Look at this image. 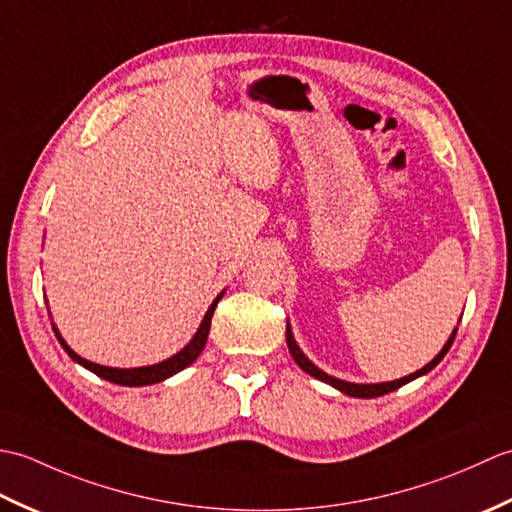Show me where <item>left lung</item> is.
Returning <instances> with one entry per match:
<instances>
[{
    "label": "left lung",
    "mask_w": 512,
    "mask_h": 512,
    "mask_svg": "<svg viewBox=\"0 0 512 512\" xmlns=\"http://www.w3.org/2000/svg\"><path fill=\"white\" fill-rule=\"evenodd\" d=\"M455 334H458V328L453 330V334L449 336L447 345L442 347V352H440L436 358H433V361H431L429 365H424L422 369H418V372H413V374H409V376H405V378L391 380V383H376V385H356V383H345V380H339V378H332V376H328V374H325V372H321V369H319L317 365H312V363L308 361V358L303 356V352L299 350V347H297L295 339H292L290 325H286V343H288V350H290L292 358H295V361H297V365L303 369V372H308L310 376L319 378V380H323V383H328V385H332V387H336V389H341L343 394H347V396H354V398H378V396H385V394H389V391H394V389H398V387H402V385H407L409 380H413V378H418V376H422V374L431 372V369L436 367V365L442 361L444 354L449 352V347L453 345Z\"/></svg>",
    "instance_id": "8db88e82"
}]
</instances>
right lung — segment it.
Listing matches in <instances>:
<instances>
[{"label": "right lung", "mask_w": 512, "mask_h": 512, "mask_svg": "<svg viewBox=\"0 0 512 512\" xmlns=\"http://www.w3.org/2000/svg\"><path fill=\"white\" fill-rule=\"evenodd\" d=\"M220 299H222V295L217 297V299L211 303L209 312L204 314V321H202V325H200V330L195 332V336L191 339V343H189L187 347H184V350H180L178 354H173L171 358H167V361H162V363H158V365H149V367L116 369V367H105V365L90 363V361H85V358H81L79 354H74V352L70 350L68 343H65V341L61 339V334H59V330H57V328H54V325H52V330H54V334H57V339H59V343L63 345V350L70 354L72 361H76V363L83 365V367H88L90 372H94L96 376H101V378H105V380H110V383H116V385H125V387L154 385V383H160V380H165V378H169V376H173V374H178L180 369L189 367V365L195 361V358H198V356L202 354L204 345H206V339H209L211 317H213L215 306H217V301H220Z\"/></svg>", "instance_id": "1"}]
</instances>
